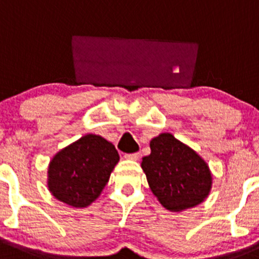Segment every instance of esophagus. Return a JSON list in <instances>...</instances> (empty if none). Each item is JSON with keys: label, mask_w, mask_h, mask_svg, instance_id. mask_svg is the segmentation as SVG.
<instances>
[{"label": "esophagus", "mask_w": 259, "mask_h": 259, "mask_svg": "<svg viewBox=\"0 0 259 259\" xmlns=\"http://www.w3.org/2000/svg\"><path fill=\"white\" fill-rule=\"evenodd\" d=\"M125 158L130 159V161H137L139 158V153H127L125 154Z\"/></svg>", "instance_id": "1"}]
</instances>
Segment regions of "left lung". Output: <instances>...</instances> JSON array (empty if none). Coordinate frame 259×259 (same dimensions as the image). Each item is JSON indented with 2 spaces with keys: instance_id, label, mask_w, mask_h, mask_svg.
Segmentation results:
<instances>
[{
  "instance_id": "1",
  "label": "left lung",
  "mask_w": 259,
  "mask_h": 259,
  "mask_svg": "<svg viewBox=\"0 0 259 259\" xmlns=\"http://www.w3.org/2000/svg\"><path fill=\"white\" fill-rule=\"evenodd\" d=\"M149 147L151 154L143 157L142 168L152 193L166 209L181 212L208 197L211 171L197 152L170 133L153 138Z\"/></svg>"
}]
</instances>
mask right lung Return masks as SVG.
I'll list each match as a JSON object with an SVG mask.
<instances>
[{"instance_id":"add662e5","label":"right lung","mask_w":259,"mask_h":259,"mask_svg":"<svg viewBox=\"0 0 259 259\" xmlns=\"http://www.w3.org/2000/svg\"><path fill=\"white\" fill-rule=\"evenodd\" d=\"M115 146L87 134L55 154L48 166V189L53 197L83 208L100 197L118 162Z\"/></svg>"}]
</instances>
